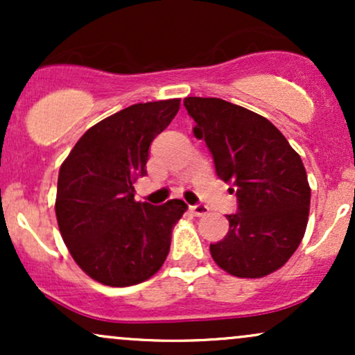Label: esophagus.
Listing matches in <instances>:
<instances>
[{"mask_svg":"<svg viewBox=\"0 0 355 355\" xmlns=\"http://www.w3.org/2000/svg\"><path fill=\"white\" fill-rule=\"evenodd\" d=\"M190 211L195 215V217H203V215L209 214V207L202 205V203H198V205H191L190 207Z\"/></svg>","mask_w":355,"mask_h":355,"instance_id":"34e87169","label":"esophagus"}]
</instances>
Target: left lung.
Here are the masks:
<instances>
[{
	"label": "left lung",
	"mask_w": 355,
	"mask_h": 355,
	"mask_svg": "<svg viewBox=\"0 0 355 355\" xmlns=\"http://www.w3.org/2000/svg\"><path fill=\"white\" fill-rule=\"evenodd\" d=\"M193 133L214 157L215 172L237 191L229 232L210 243L215 263L240 279L285 266L307 229L311 187L299 153L266 116L222 98L187 96Z\"/></svg>",
	"instance_id": "1"
}]
</instances>
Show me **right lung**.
<instances>
[{
  "mask_svg": "<svg viewBox=\"0 0 355 355\" xmlns=\"http://www.w3.org/2000/svg\"><path fill=\"white\" fill-rule=\"evenodd\" d=\"M180 108V98L137 103L93 125L60 166L55 211L78 267L96 282L128 287L164 266L187 203L135 200L148 148Z\"/></svg>",
  "mask_w": 355,
  "mask_h": 355,
  "instance_id": "1",
  "label": "right lung"
}]
</instances>
